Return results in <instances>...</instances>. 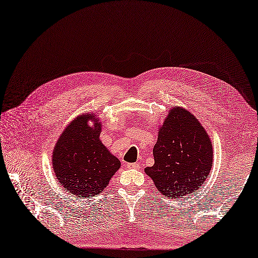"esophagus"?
<instances>
[{
    "label": "esophagus",
    "instance_id": "esophagus-1",
    "mask_svg": "<svg viewBox=\"0 0 258 258\" xmlns=\"http://www.w3.org/2000/svg\"><path fill=\"white\" fill-rule=\"evenodd\" d=\"M126 167L127 168H135V169H138L139 168V165L137 163H128L126 164Z\"/></svg>",
    "mask_w": 258,
    "mask_h": 258
}]
</instances>
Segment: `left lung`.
<instances>
[{"label": "left lung", "mask_w": 258, "mask_h": 258, "mask_svg": "<svg viewBox=\"0 0 258 258\" xmlns=\"http://www.w3.org/2000/svg\"><path fill=\"white\" fill-rule=\"evenodd\" d=\"M154 165L145 169L166 198L180 199L205 183L212 166L209 136L194 115L172 108L153 148Z\"/></svg>", "instance_id": "8db88e82"}]
</instances>
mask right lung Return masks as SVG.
Returning <instances> with one entry per match:
<instances>
[{
	"instance_id": "1",
	"label": "right lung",
	"mask_w": 258,
	"mask_h": 258,
	"mask_svg": "<svg viewBox=\"0 0 258 258\" xmlns=\"http://www.w3.org/2000/svg\"><path fill=\"white\" fill-rule=\"evenodd\" d=\"M95 114L77 117L62 133L54 147L52 166L57 180L68 192L92 197L103 192L120 161L99 140L101 124ZM91 119L95 127L88 125Z\"/></svg>"
}]
</instances>
